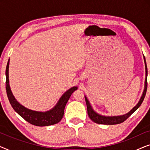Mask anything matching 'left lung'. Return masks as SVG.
I'll return each instance as SVG.
<instances>
[{
    "mask_svg": "<svg viewBox=\"0 0 150 150\" xmlns=\"http://www.w3.org/2000/svg\"><path fill=\"white\" fill-rule=\"evenodd\" d=\"M143 59H144L145 62V86H144V90H143L142 96L139 100L138 103L137 105L133 107L130 111L127 113L122 115H118V116H105L102 115L97 112H96L92 108V106L90 104L89 100L87 99V96H85V99L86 102V104H87V113L89 115V118L93 121V122L97 123V124H104V125H114V124H121V123L124 122L125 120H126L135 110H137L142 104V102L144 100L145 94H146L147 91V68L146 65V61H145V58L143 55Z\"/></svg>",
    "mask_w": 150,
    "mask_h": 150,
    "instance_id": "obj_1",
    "label": "left lung"
}]
</instances>
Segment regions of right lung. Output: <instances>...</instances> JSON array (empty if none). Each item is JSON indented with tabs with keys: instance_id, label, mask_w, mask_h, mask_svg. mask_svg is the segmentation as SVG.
Segmentation results:
<instances>
[{
	"instance_id": "obj_1",
	"label": "right lung",
	"mask_w": 150,
	"mask_h": 150,
	"mask_svg": "<svg viewBox=\"0 0 150 150\" xmlns=\"http://www.w3.org/2000/svg\"><path fill=\"white\" fill-rule=\"evenodd\" d=\"M9 59L6 67V91L11 105L14 110L28 123L37 126H47L56 124L60 122L64 114V109L67 101L72 93L78 89L77 87H73L63 94L54 107L45 112L36 111L26 108L20 104L14 97L10 88L9 80Z\"/></svg>"
}]
</instances>
